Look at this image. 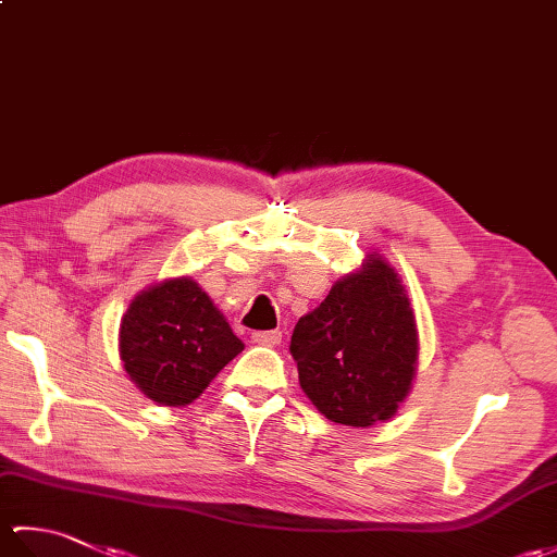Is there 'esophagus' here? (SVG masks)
<instances>
[{
	"instance_id": "obj_1",
	"label": "esophagus",
	"mask_w": 557,
	"mask_h": 557,
	"mask_svg": "<svg viewBox=\"0 0 557 557\" xmlns=\"http://www.w3.org/2000/svg\"><path fill=\"white\" fill-rule=\"evenodd\" d=\"M251 339L256 342V345L277 347L282 342V333L280 330H256V333H251Z\"/></svg>"
}]
</instances>
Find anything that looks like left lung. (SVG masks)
I'll return each mask as SVG.
<instances>
[{
  "instance_id": "left-lung-1",
  "label": "left lung",
  "mask_w": 557,
  "mask_h": 557,
  "mask_svg": "<svg viewBox=\"0 0 557 557\" xmlns=\"http://www.w3.org/2000/svg\"><path fill=\"white\" fill-rule=\"evenodd\" d=\"M289 351L318 411L345 425H373L397 411L417 366V325L405 287L385 260L339 280L299 318Z\"/></svg>"
}]
</instances>
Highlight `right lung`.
<instances>
[{
	"label": "right lung",
	"instance_id": "obj_1",
	"mask_svg": "<svg viewBox=\"0 0 557 557\" xmlns=\"http://www.w3.org/2000/svg\"><path fill=\"white\" fill-rule=\"evenodd\" d=\"M244 349L224 315L194 280L138 294L120 327V354L140 393L184 407Z\"/></svg>",
	"mask_w": 557,
	"mask_h": 557
}]
</instances>
